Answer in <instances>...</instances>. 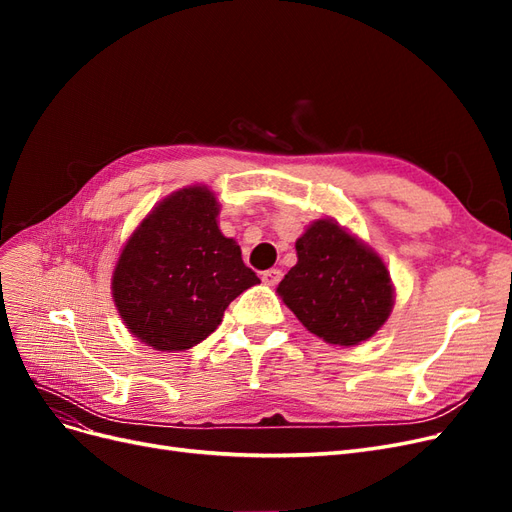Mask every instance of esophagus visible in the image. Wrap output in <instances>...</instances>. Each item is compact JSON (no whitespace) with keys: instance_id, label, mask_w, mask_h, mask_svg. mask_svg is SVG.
<instances>
[{"instance_id":"obj_1","label":"esophagus","mask_w":512,"mask_h":512,"mask_svg":"<svg viewBox=\"0 0 512 512\" xmlns=\"http://www.w3.org/2000/svg\"><path fill=\"white\" fill-rule=\"evenodd\" d=\"M280 280H282V271H280V269H267V271H262V282H265L267 286H275Z\"/></svg>"}]
</instances>
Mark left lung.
Returning <instances> with one entry per match:
<instances>
[{"label": "left lung", "instance_id": "8db88e82", "mask_svg": "<svg viewBox=\"0 0 512 512\" xmlns=\"http://www.w3.org/2000/svg\"><path fill=\"white\" fill-rule=\"evenodd\" d=\"M294 247L299 260L277 294L303 327L335 346L374 337L395 301L382 258L329 218L309 224Z\"/></svg>", "mask_w": 512, "mask_h": 512}]
</instances>
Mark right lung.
<instances>
[{"instance_id": "add662e5", "label": "right lung", "mask_w": 512, "mask_h": 512, "mask_svg": "<svg viewBox=\"0 0 512 512\" xmlns=\"http://www.w3.org/2000/svg\"><path fill=\"white\" fill-rule=\"evenodd\" d=\"M220 203L205 185L164 198L123 245L113 271V299L143 344L188 350L209 337L224 309L260 284L241 247L218 226Z\"/></svg>"}]
</instances>
